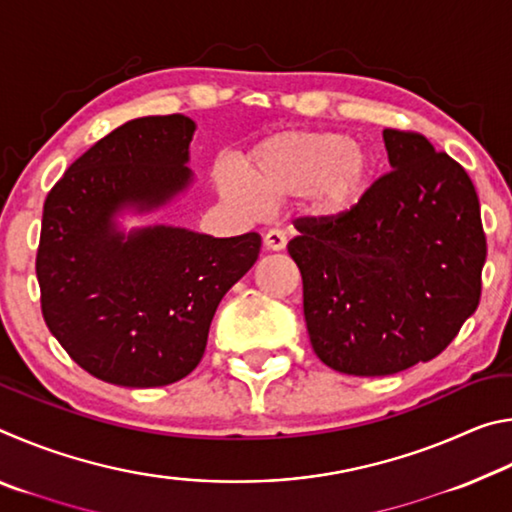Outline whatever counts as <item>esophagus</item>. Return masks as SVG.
<instances>
[{
  "instance_id": "obj_1",
  "label": "esophagus",
  "mask_w": 512,
  "mask_h": 512,
  "mask_svg": "<svg viewBox=\"0 0 512 512\" xmlns=\"http://www.w3.org/2000/svg\"><path fill=\"white\" fill-rule=\"evenodd\" d=\"M264 246L268 250H284L287 248V235L282 230H268L264 235Z\"/></svg>"
}]
</instances>
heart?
I'll return each instance as SVG.
<instances>
[{"mask_svg":"<svg viewBox=\"0 0 512 512\" xmlns=\"http://www.w3.org/2000/svg\"><path fill=\"white\" fill-rule=\"evenodd\" d=\"M214 173L216 192L246 214L266 201L302 196L316 219H341L366 201L377 176L370 146L341 133L284 131L257 142L241 160Z\"/></svg>","mask_w":512,"mask_h":512,"instance_id":"b5f03b06","label":"heart"}]
</instances>
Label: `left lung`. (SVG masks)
Segmentation results:
<instances>
[{
  "label": "left lung",
  "mask_w": 512,
  "mask_h": 512,
  "mask_svg": "<svg viewBox=\"0 0 512 512\" xmlns=\"http://www.w3.org/2000/svg\"><path fill=\"white\" fill-rule=\"evenodd\" d=\"M391 171L341 219H298L311 348L332 370L395 375L452 343L481 298L485 235L470 176L427 137L386 128Z\"/></svg>",
  "instance_id": "left-lung-1"
}]
</instances>
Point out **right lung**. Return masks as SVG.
Returning a JSON list of instances; mask_svg holds the SVG:
<instances>
[{
    "mask_svg": "<svg viewBox=\"0 0 512 512\" xmlns=\"http://www.w3.org/2000/svg\"><path fill=\"white\" fill-rule=\"evenodd\" d=\"M196 124L126 121L47 194L36 273L49 332L83 370L126 388L167 386L203 359L221 298L257 262L262 237L216 239L176 225L124 230L194 183Z\"/></svg>",
    "mask_w": 512,
    "mask_h": 512,
    "instance_id": "right-lung-1",
    "label": "right lung"
}]
</instances>
